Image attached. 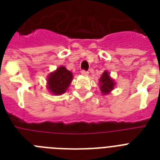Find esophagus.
<instances>
[{"label":"esophagus","mask_w":160,"mask_h":160,"mask_svg":"<svg viewBox=\"0 0 160 160\" xmlns=\"http://www.w3.org/2000/svg\"><path fill=\"white\" fill-rule=\"evenodd\" d=\"M89 72L88 71H85V70H81V75H84V76H87Z\"/></svg>","instance_id":"obj_1"}]
</instances>
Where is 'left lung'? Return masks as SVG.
Returning <instances> with one entry per match:
<instances>
[{
  "mask_svg": "<svg viewBox=\"0 0 160 160\" xmlns=\"http://www.w3.org/2000/svg\"><path fill=\"white\" fill-rule=\"evenodd\" d=\"M99 82H100L99 85H100V92L103 95H109V93L114 90V86H115L114 80L110 76L109 73L107 70H105L103 72L102 75L100 76V80H99Z\"/></svg>",
  "mask_w": 160,
  "mask_h": 160,
  "instance_id": "8db88e82",
  "label": "left lung"
}]
</instances>
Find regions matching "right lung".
<instances>
[{"instance_id":"add662e5","label":"right lung","mask_w":160,"mask_h":160,"mask_svg":"<svg viewBox=\"0 0 160 160\" xmlns=\"http://www.w3.org/2000/svg\"><path fill=\"white\" fill-rule=\"evenodd\" d=\"M73 80V74L65 66L60 65L47 76L46 88L50 93L60 95L65 93Z\"/></svg>"}]
</instances>
